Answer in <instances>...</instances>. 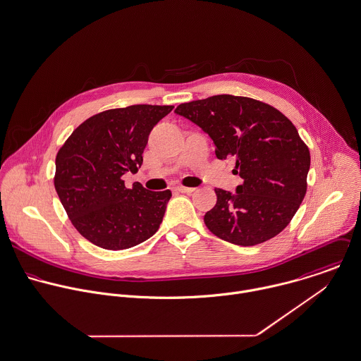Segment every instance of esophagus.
<instances>
[{
  "label": "esophagus",
  "mask_w": 361,
  "mask_h": 361,
  "mask_svg": "<svg viewBox=\"0 0 361 361\" xmlns=\"http://www.w3.org/2000/svg\"><path fill=\"white\" fill-rule=\"evenodd\" d=\"M176 190L181 194H191V192L195 191V188H192V187H177Z\"/></svg>",
  "instance_id": "esophagus-1"
}]
</instances>
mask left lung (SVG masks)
Wrapping results in <instances>:
<instances>
[{
  "mask_svg": "<svg viewBox=\"0 0 361 361\" xmlns=\"http://www.w3.org/2000/svg\"><path fill=\"white\" fill-rule=\"evenodd\" d=\"M174 113L212 138L217 159L234 157L243 178L235 192L215 188L207 227L243 247L278 235L304 200L310 170V150L293 123L267 103L231 94L183 103Z\"/></svg>",
  "mask_w": 361,
  "mask_h": 361,
  "instance_id": "1",
  "label": "left lung"
}]
</instances>
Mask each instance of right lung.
<instances>
[{
    "mask_svg": "<svg viewBox=\"0 0 361 361\" xmlns=\"http://www.w3.org/2000/svg\"><path fill=\"white\" fill-rule=\"evenodd\" d=\"M174 106L134 104L102 111L82 123L56 157L54 187L75 228L104 250H126L152 237L166 212L170 190L127 188L153 127Z\"/></svg>",
    "mask_w": 361,
    "mask_h": 361,
    "instance_id": "obj_1",
    "label": "right lung"
}]
</instances>
